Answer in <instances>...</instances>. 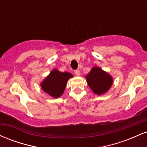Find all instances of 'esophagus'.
Segmentation results:
<instances>
[{
  "label": "esophagus",
  "mask_w": 147,
  "mask_h": 147,
  "mask_svg": "<svg viewBox=\"0 0 147 147\" xmlns=\"http://www.w3.org/2000/svg\"><path fill=\"white\" fill-rule=\"evenodd\" d=\"M75 74L76 75L79 76L80 75V71H79V70H75Z\"/></svg>",
  "instance_id": "obj_1"
}]
</instances>
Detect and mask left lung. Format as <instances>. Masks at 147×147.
<instances>
[{"label": "left lung", "instance_id": "left-lung-1", "mask_svg": "<svg viewBox=\"0 0 147 147\" xmlns=\"http://www.w3.org/2000/svg\"><path fill=\"white\" fill-rule=\"evenodd\" d=\"M87 84L94 93L97 95L104 94L112 86V77L99 67H93L86 76Z\"/></svg>", "mask_w": 147, "mask_h": 147}]
</instances>
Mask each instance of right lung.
<instances>
[{"label":"right lung","mask_w":147,"mask_h":147,"mask_svg":"<svg viewBox=\"0 0 147 147\" xmlns=\"http://www.w3.org/2000/svg\"><path fill=\"white\" fill-rule=\"evenodd\" d=\"M73 77L70 72H61L53 69L41 82L42 90L54 98L59 97L63 93L68 80Z\"/></svg>","instance_id":"add662e5"}]
</instances>
